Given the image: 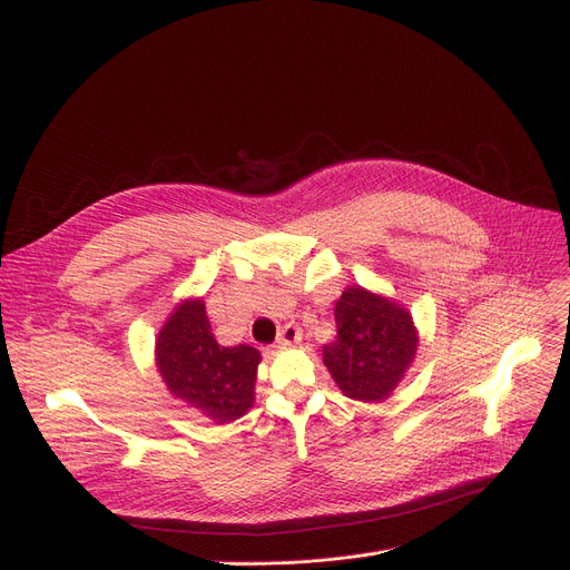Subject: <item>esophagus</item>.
Instances as JSON below:
<instances>
[{
  "mask_svg": "<svg viewBox=\"0 0 570 570\" xmlns=\"http://www.w3.org/2000/svg\"><path fill=\"white\" fill-rule=\"evenodd\" d=\"M302 341V330L294 325V323H287L281 332H278V348H289V346H297Z\"/></svg>",
  "mask_w": 570,
  "mask_h": 570,
  "instance_id": "34e87169",
  "label": "esophagus"
}]
</instances>
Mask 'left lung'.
<instances>
[{
    "label": "left lung",
    "mask_w": 570,
    "mask_h": 570,
    "mask_svg": "<svg viewBox=\"0 0 570 570\" xmlns=\"http://www.w3.org/2000/svg\"><path fill=\"white\" fill-rule=\"evenodd\" d=\"M336 338L323 362L338 391L357 402H383L412 367L419 348L414 317L400 302L351 285L334 304Z\"/></svg>",
    "instance_id": "8db88e82"
}]
</instances>
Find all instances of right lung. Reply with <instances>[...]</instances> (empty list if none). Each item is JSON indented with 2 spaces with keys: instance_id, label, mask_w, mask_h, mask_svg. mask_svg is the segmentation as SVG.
I'll return each instance as SVG.
<instances>
[{
  "instance_id": "obj_1",
  "label": "right lung",
  "mask_w": 570,
  "mask_h": 570,
  "mask_svg": "<svg viewBox=\"0 0 570 570\" xmlns=\"http://www.w3.org/2000/svg\"><path fill=\"white\" fill-rule=\"evenodd\" d=\"M168 393L215 423H232L255 404L262 353L247 344L219 346L203 299L179 302L154 348Z\"/></svg>"
}]
</instances>
